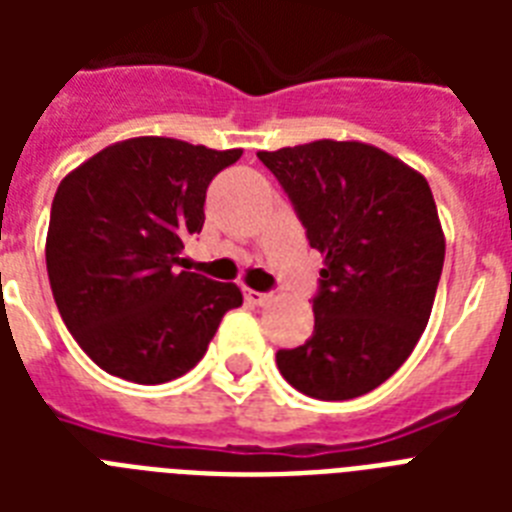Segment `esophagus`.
Wrapping results in <instances>:
<instances>
[{
	"label": "esophagus",
	"mask_w": 512,
	"mask_h": 512,
	"mask_svg": "<svg viewBox=\"0 0 512 512\" xmlns=\"http://www.w3.org/2000/svg\"><path fill=\"white\" fill-rule=\"evenodd\" d=\"M244 300H247L249 305H268L271 303V295L257 292V289H244Z\"/></svg>",
	"instance_id": "1"
}]
</instances>
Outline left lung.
<instances>
[{
    "label": "left lung",
    "mask_w": 512,
    "mask_h": 512,
    "mask_svg": "<svg viewBox=\"0 0 512 512\" xmlns=\"http://www.w3.org/2000/svg\"><path fill=\"white\" fill-rule=\"evenodd\" d=\"M324 257L313 335L279 350L284 380L321 401L388 380L428 327L446 239L428 180L361 140L257 151Z\"/></svg>",
    "instance_id": "left-lung-1"
}]
</instances>
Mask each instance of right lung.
<instances>
[{"label":"right lung","instance_id":"1","mask_svg":"<svg viewBox=\"0 0 512 512\" xmlns=\"http://www.w3.org/2000/svg\"><path fill=\"white\" fill-rule=\"evenodd\" d=\"M239 156L146 135L60 180L44 244L52 297L100 369L138 385L183 377L241 305L233 281L183 271L180 257L204 225L207 185Z\"/></svg>","mask_w":512,"mask_h":512}]
</instances>
